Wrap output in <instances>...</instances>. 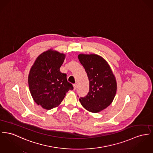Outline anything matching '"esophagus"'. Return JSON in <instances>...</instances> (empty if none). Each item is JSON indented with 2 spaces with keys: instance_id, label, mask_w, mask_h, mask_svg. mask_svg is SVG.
Returning <instances> with one entry per match:
<instances>
[{
  "instance_id": "esophagus-1",
  "label": "esophagus",
  "mask_w": 153,
  "mask_h": 153,
  "mask_svg": "<svg viewBox=\"0 0 153 153\" xmlns=\"http://www.w3.org/2000/svg\"><path fill=\"white\" fill-rule=\"evenodd\" d=\"M73 86H74V90H75L77 88V85L76 84H74Z\"/></svg>"
}]
</instances>
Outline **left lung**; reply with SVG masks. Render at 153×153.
<instances>
[{"label": "left lung", "instance_id": "left-lung-1", "mask_svg": "<svg viewBox=\"0 0 153 153\" xmlns=\"http://www.w3.org/2000/svg\"><path fill=\"white\" fill-rule=\"evenodd\" d=\"M89 81V92L81 97L82 105L92 112H98L111 104L117 92V82L112 70L102 57L96 54L78 56Z\"/></svg>", "mask_w": 153, "mask_h": 153}]
</instances>
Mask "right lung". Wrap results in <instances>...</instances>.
<instances>
[{
  "label": "right lung",
  "mask_w": 153,
  "mask_h": 153,
  "mask_svg": "<svg viewBox=\"0 0 153 153\" xmlns=\"http://www.w3.org/2000/svg\"><path fill=\"white\" fill-rule=\"evenodd\" d=\"M65 54L51 50L43 53L31 67L28 85L35 102L43 108L57 107L66 93L74 89L67 74L60 71Z\"/></svg>",
  "instance_id": "right-lung-1"
}]
</instances>
